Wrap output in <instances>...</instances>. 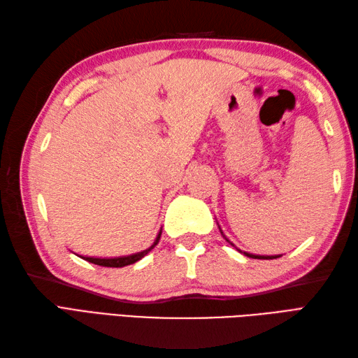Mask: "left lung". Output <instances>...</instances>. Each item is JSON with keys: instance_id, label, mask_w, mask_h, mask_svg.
<instances>
[{"instance_id": "left-lung-1", "label": "left lung", "mask_w": 358, "mask_h": 358, "mask_svg": "<svg viewBox=\"0 0 358 358\" xmlns=\"http://www.w3.org/2000/svg\"><path fill=\"white\" fill-rule=\"evenodd\" d=\"M218 224V223H217ZM218 227H220V224H218ZM220 232H222V235L224 237V240L227 241V243H231V245L235 248V245L232 241H229V238L226 237V235L223 234V231H222V227H220ZM237 250L238 252H241L243 255H246V257H249V258H258V260H272V258H278V257H281V255H255V254H250V252H245V250H241V249H238L237 248Z\"/></svg>"}]
</instances>
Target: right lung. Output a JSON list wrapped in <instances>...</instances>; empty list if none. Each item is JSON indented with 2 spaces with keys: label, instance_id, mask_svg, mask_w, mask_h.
Segmentation results:
<instances>
[{
  "label": "right lung",
  "instance_id": "obj_1",
  "mask_svg": "<svg viewBox=\"0 0 358 358\" xmlns=\"http://www.w3.org/2000/svg\"><path fill=\"white\" fill-rule=\"evenodd\" d=\"M159 237H162V229H159L157 238L154 240V243H152V246L141 250V252L131 254V255H123V257H89V255H80V254H75V252L73 254L81 257L83 260H86L89 263H94V264H98V266H104V268H123V266L134 264V263H136L138 260H141L144 255H148L150 250L158 245Z\"/></svg>",
  "mask_w": 358,
  "mask_h": 358
}]
</instances>
